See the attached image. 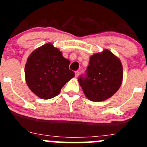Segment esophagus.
<instances>
[{
    "label": "esophagus",
    "mask_w": 147,
    "mask_h": 147,
    "mask_svg": "<svg viewBox=\"0 0 147 147\" xmlns=\"http://www.w3.org/2000/svg\"><path fill=\"white\" fill-rule=\"evenodd\" d=\"M75 77H76V78H78V77L79 76V74H80V72H79V71H75Z\"/></svg>",
    "instance_id": "esophagus-1"
}]
</instances>
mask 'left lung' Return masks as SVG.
Segmentation results:
<instances>
[{
    "label": "left lung",
    "mask_w": 147,
    "mask_h": 147,
    "mask_svg": "<svg viewBox=\"0 0 147 147\" xmlns=\"http://www.w3.org/2000/svg\"><path fill=\"white\" fill-rule=\"evenodd\" d=\"M123 66L120 59L110 51L104 50L90 57L85 75L79 83L90 101H105L112 96L123 81Z\"/></svg>",
    "instance_id": "1"
}]
</instances>
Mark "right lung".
Wrapping results in <instances>:
<instances>
[{"label": "right lung", "mask_w": 147, "mask_h": 147, "mask_svg": "<svg viewBox=\"0 0 147 147\" xmlns=\"http://www.w3.org/2000/svg\"><path fill=\"white\" fill-rule=\"evenodd\" d=\"M70 62L53 44L48 43L34 51L25 65L27 85L37 96L50 99L58 95L63 86L75 77Z\"/></svg>", "instance_id": "right-lung-1"}]
</instances>
